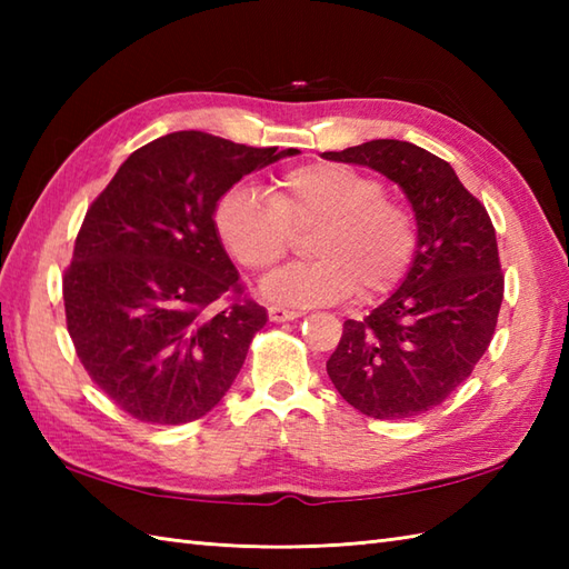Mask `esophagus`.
<instances>
[{"label": "esophagus", "instance_id": "34e87169", "mask_svg": "<svg viewBox=\"0 0 569 569\" xmlns=\"http://www.w3.org/2000/svg\"><path fill=\"white\" fill-rule=\"evenodd\" d=\"M300 316H303V312L293 310V308H286V306H271V308H269V318H271L273 322H288V320H296V318H300Z\"/></svg>", "mask_w": 569, "mask_h": 569}]
</instances>
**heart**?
I'll return each instance as SVG.
<instances>
[{"label":"heart","instance_id":"b5f03b06","mask_svg":"<svg viewBox=\"0 0 569 569\" xmlns=\"http://www.w3.org/2000/svg\"><path fill=\"white\" fill-rule=\"evenodd\" d=\"M217 234L249 271H271L312 232L316 261L296 263L263 283L278 303L312 306L352 296L391 293L418 251L413 210L386 196V183L349 163L318 161L278 173L269 200L237 186L217 204Z\"/></svg>","mask_w":569,"mask_h":569}]
</instances>
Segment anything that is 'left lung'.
Wrapping results in <instances>:
<instances>
[{"instance_id": "obj_1", "label": "left lung", "mask_w": 569, "mask_h": 569, "mask_svg": "<svg viewBox=\"0 0 569 569\" xmlns=\"http://www.w3.org/2000/svg\"><path fill=\"white\" fill-rule=\"evenodd\" d=\"M322 156L396 180L418 222L406 281L365 320L345 322L330 381L367 418L420 416L471 377L497 330L503 271L491 217L450 163L416 143L373 139Z\"/></svg>"}]
</instances>
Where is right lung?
<instances>
[{"instance_id":"1","label":"right lung","mask_w":569,"mask_h":569,"mask_svg":"<svg viewBox=\"0 0 569 569\" xmlns=\"http://www.w3.org/2000/svg\"><path fill=\"white\" fill-rule=\"evenodd\" d=\"M293 153L173 131L131 153L92 200L63 273L66 325L84 371L127 416L183 426L234 383L269 318L220 244L214 204Z\"/></svg>"}]
</instances>
